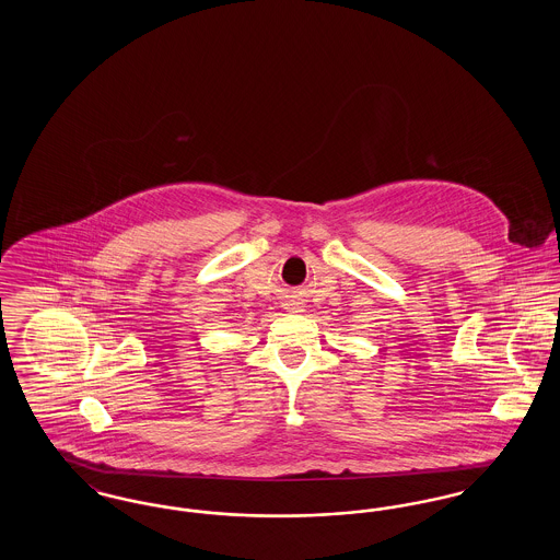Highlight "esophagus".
<instances>
[{
	"mask_svg": "<svg viewBox=\"0 0 560 560\" xmlns=\"http://www.w3.org/2000/svg\"><path fill=\"white\" fill-rule=\"evenodd\" d=\"M292 308H298V306H295V304H292Z\"/></svg>",
	"mask_w": 560,
	"mask_h": 560,
	"instance_id": "1",
	"label": "esophagus"
}]
</instances>
